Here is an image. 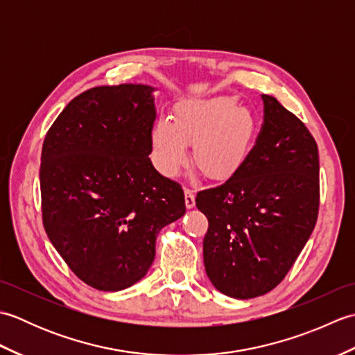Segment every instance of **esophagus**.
<instances>
[{"label":"esophagus","mask_w":355,"mask_h":355,"mask_svg":"<svg viewBox=\"0 0 355 355\" xmlns=\"http://www.w3.org/2000/svg\"><path fill=\"white\" fill-rule=\"evenodd\" d=\"M184 202L187 209H192L195 206V193L191 189H184Z\"/></svg>","instance_id":"34e87169"}]
</instances>
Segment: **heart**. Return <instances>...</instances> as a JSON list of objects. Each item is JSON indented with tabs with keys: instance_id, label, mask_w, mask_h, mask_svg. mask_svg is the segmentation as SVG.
<instances>
[{
	"instance_id": "b5f03b06",
	"label": "heart",
	"mask_w": 355,
	"mask_h": 355,
	"mask_svg": "<svg viewBox=\"0 0 355 355\" xmlns=\"http://www.w3.org/2000/svg\"><path fill=\"white\" fill-rule=\"evenodd\" d=\"M258 119L241 107L235 96L186 97L172 108L171 120L160 119L150 131L157 168L175 177L187 160L212 182H227L243 171L250 158Z\"/></svg>"
}]
</instances>
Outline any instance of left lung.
<instances>
[{"label":"left lung","instance_id":"1","mask_svg":"<svg viewBox=\"0 0 355 355\" xmlns=\"http://www.w3.org/2000/svg\"><path fill=\"white\" fill-rule=\"evenodd\" d=\"M263 123L236 177L197 193L207 216L206 273L229 297L252 299L282 281L319 212V150L300 120L262 94Z\"/></svg>","mask_w":355,"mask_h":355}]
</instances>
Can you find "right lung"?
<instances>
[{"label": "right lung", "mask_w": 355, "mask_h": 355, "mask_svg": "<svg viewBox=\"0 0 355 355\" xmlns=\"http://www.w3.org/2000/svg\"><path fill=\"white\" fill-rule=\"evenodd\" d=\"M155 88L96 87L67 105L41 154L42 223L80 281L120 291L145 277L160 230L186 214L150 162Z\"/></svg>", "instance_id": "obj_1"}]
</instances>
